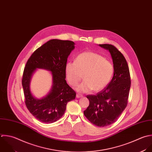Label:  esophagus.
<instances>
[{
	"label": "esophagus",
	"mask_w": 152,
	"mask_h": 152,
	"mask_svg": "<svg viewBox=\"0 0 152 152\" xmlns=\"http://www.w3.org/2000/svg\"><path fill=\"white\" fill-rule=\"evenodd\" d=\"M82 97H83V95H82L79 94H76V98H82Z\"/></svg>",
	"instance_id": "1"
}]
</instances>
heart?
<instances>
[{
  "label": "heart",
  "mask_w": 152,
  "mask_h": 152,
  "mask_svg": "<svg viewBox=\"0 0 152 152\" xmlns=\"http://www.w3.org/2000/svg\"><path fill=\"white\" fill-rule=\"evenodd\" d=\"M113 72V66L109 60L91 51L79 54L75 62L68 61L65 65L66 79L70 85H77L83 75L84 80L76 88L81 92L102 90L109 83Z\"/></svg>",
  "instance_id": "obj_1"
}]
</instances>
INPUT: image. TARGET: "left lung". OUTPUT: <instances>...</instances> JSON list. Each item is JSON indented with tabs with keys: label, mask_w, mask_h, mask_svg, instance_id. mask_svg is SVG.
Masks as SVG:
<instances>
[{
	"label": "left lung",
	"mask_w": 152,
	"mask_h": 152,
	"mask_svg": "<svg viewBox=\"0 0 152 152\" xmlns=\"http://www.w3.org/2000/svg\"><path fill=\"white\" fill-rule=\"evenodd\" d=\"M108 50L114 64L111 81L96 95H87L89 105L83 113L98 127H106L117 121L127 105L131 79L129 66L123 54L113 45L99 44Z\"/></svg>",
	"instance_id": "left-lung-1"
}]
</instances>
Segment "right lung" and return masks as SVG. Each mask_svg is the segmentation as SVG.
Returning <instances> with one entry per match:
<instances>
[{"label": "right lung", "instance_id": "obj_1", "mask_svg": "<svg viewBox=\"0 0 152 152\" xmlns=\"http://www.w3.org/2000/svg\"><path fill=\"white\" fill-rule=\"evenodd\" d=\"M74 45L69 40L51 39L37 48L26 63L22 79L25 105L41 122L48 124L58 120L64 115L67 102L76 98V92L65 80V65ZM37 68L50 71L53 78L51 91L39 100L34 98L30 91V79Z\"/></svg>", "mask_w": 152, "mask_h": 152}]
</instances>
